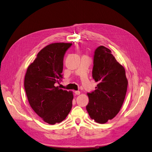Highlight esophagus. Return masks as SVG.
<instances>
[{"instance_id":"34e87169","label":"esophagus","mask_w":152,"mask_h":152,"mask_svg":"<svg viewBox=\"0 0 152 152\" xmlns=\"http://www.w3.org/2000/svg\"><path fill=\"white\" fill-rule=\"evenodd\" d=\"M75 94L76 95H79V94H80V92L79 91H75Z\"/></svg>"}]
</instances>
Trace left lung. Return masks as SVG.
I'll return each instance as SVG.
<instances>
[{
    "label": "left lung",
    "mask_w": 152,
    "mask_h": 152,
    "mask_svg": "<svg viewBox=\"0 0 152 152\" xmlns=\"http://www.w3.org/2000/svg\"><path fill=\"white\" fill-rule=\"evenodd\" d=\"M93 78L98 82L96 89L87 93L86 110L96 122L104 124L115 117L126 97L128 81L124 67L109 49L103 45L95 50Z\"/></svg>",
    "instance_id": "8db88e82"
}]
</instances>
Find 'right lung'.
<instances>
[{
  "mask_svg": "<svg viewBox=\"0 0 152 152\" xmlns=\"http://www.w3.org/2000/svg\"><path fill=\"white\" fill-rule=\"evenodd\" d=\"M72 45L59 42L45 46L25 74L24 86L30 107L51 125L65 120L72 109L73 92L55 86L62 79L64 55Z\"/></svg>",
  "mask_w": 152,
  "mask_h": 152,
  "instance_id": "right-lung-1",
  "label": "right lung"
}]
</instances>
